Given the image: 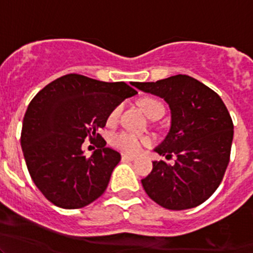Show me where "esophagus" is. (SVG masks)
Returning <instances> with one entry per match:
<instances>
[{
	"label": "esophagus",
	"mask_w": 253,
	"mask_h": 253,
	"mask_svg": "<svg viewBox=\"0 0 253 253\" xmlns=\"http://www.w3.org/2000/svg\"><path fill=\"white\" fill-rule=\"evenodd\" d=\"M122 160L124 162H133V160H136V157L134 155H129V154H122Z\"/></svg>",
	"instance_id": "obj_1"
}]
</instances>
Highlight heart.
I'll return each instance as SVG.
<instances>
[{
	"label": "heart",
	"mask_w": 253,
	"mask_h": 253,
	"mask_svg": "<svg viewBox=\"0 0 253 253\" xmlns=\"http://www.w3.org/2000/svg\"><path fill=\"white\" fill-rule=\"evenodd\" d=\"M141 106L143 111L150 117V119H155L158 115H160L162 112H164V105L160 103L157 99L147 98L144 100L141 101ZM120 112H121V106H116L110 112L108 117L109 122H115L120 116ZM111 143L119 149L124 150V152L131 153V154H136V153L141 152L143 145H147L150 143L149 137H141L137 136V134L131 133V132L121 131L115 133L111 137Z\"/></svg>",
	"instance_id": "heart-1"
}]
</instances>
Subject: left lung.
I'll return each instance as SVG.
<instances>
[{
  "mask_svg": "<svg viewBox=\"0 0 253 253\" xmlns=\"http://www.w3.org/2000/svg\"><path fill=\"white\" fill-rule=\"evenodd\" d=\"M131 84L169 104L171 128L155 152L177 158L172 167L153 162L143 188L171 211L202 205L219 187L230 162L234 125L225 104L209 86L186 75Z\"/></svg>",
  "mask_w": 253,
  "mask_h": 253,
  "instance_id": "obj_1",
  "label": "left lung"
}]
</instances>
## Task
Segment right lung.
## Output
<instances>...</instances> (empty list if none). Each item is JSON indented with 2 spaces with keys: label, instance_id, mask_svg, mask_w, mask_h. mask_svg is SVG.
<instances>
[{
  "label": "right lung",
  "instance_id": "obj_1",
  "mask_svg": "<svg viewBox=\"0 0 253 253\" xmlns=\"http://www.w3.org/2000/svg\"><path fill=\"white\" fill-rule=\"evenodd\" d=\"M136 94L125 82L70 73L33 98L23 120L20 145L30 177L51 203L78 209L105 192L121 155L105 147L98 131L119 104ZM85 138L97 147L89 158L81 150Z\"/></svg>",
  "mask_w": 253,
  "mask_h": 253
}]
</instances>
